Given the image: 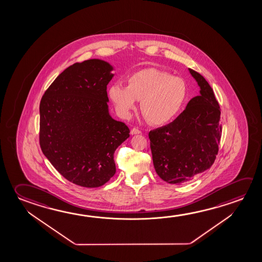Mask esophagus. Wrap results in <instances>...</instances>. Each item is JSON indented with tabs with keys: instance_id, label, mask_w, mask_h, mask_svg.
Instances as JSON below:
<instances>
[{
	"instance_id": "obj_1",
	"label": "esophagus",
	"mask_w": 262,
	"mask_h": 262,
	"mask_svg": "<svg viewBox=\"0 0 262 262\" xmlns=\"http://www.w3.org/2000/svg\"><path fill=\"white\" fill-rule=\"evenodd\" d=\"M140 133H141V130H140V129H136V128H133V129H132V130H130V134H132V135L140 134Z\"/></svg>"
}]
</instances>
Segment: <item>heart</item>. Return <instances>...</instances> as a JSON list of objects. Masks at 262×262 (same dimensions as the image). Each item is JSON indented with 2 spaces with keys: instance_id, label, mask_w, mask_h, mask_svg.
<instances>
[{
  "instance_id": "1",
  "label": "heart",
  "mask_w": 262,
  "mask_h": 262,
  "mask_svg": "<svg viewBox=\"0 0 262 262\" xmlns=\"http://www.w3.org/2000/svg\"><path fill=\"white\" fill-rule=\"evenodd\" d=\"M117 112L128 119L142 100L141 111L151 124L165 125L180 112L187 97V86L181 77L157 69H145L132 74L127 86L112 84L107 90Z\"/></svg>"
}]
</instances>
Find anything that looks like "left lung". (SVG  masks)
<instances>
[{"instance_id": "8db88e82", "label": "left lung", "mask_w": 262, "mask_h": 262, "mask_svg": "<svg viewBox=\"0 0 262 262\" xmlns=\"http://www.w3.org/2000/svg\"><path fill=\"white\" fill-rule=\"evenodd\" d=\"M188 69L200 95L191 99L172 122L149 133L155 171L166 183L176 185L192 180L212 166L222 133L214 91L205 77Z\"/></svg>"}]
</instances>
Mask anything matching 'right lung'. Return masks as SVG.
I'll return each mask as SVG.
<instances>
[{
	"instance_id": "1",
	"label": "right lung",
	"mask_w": 262,
	"mask_h": 262,
	"mask_svg": "<svg viewBox=\"0 0 262 262\" xmlns=\"http://www.w3.org/2000/svg\"><path fill=\"white\" fill-rule=\"evenodd\" d=\"M106 61L76 63L56 77L40 102V147L61 176L88 188L116 172L114 152L129 137L127 125L110 115Z\"/></svg>"
}]
</instances>
